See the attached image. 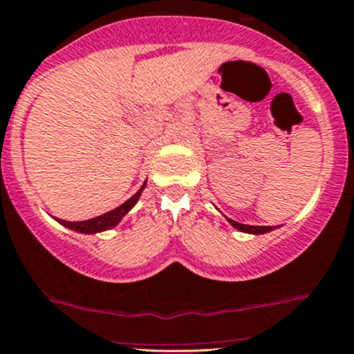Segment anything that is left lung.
<instances>
[{"mask_svg": "<svg viewBox=\"0 0 354 354\" xmlns=\"http://www.w3.org/2000/svg\"><path fill=\"white\" fill-rule=\"evenodd\" d=\"M229 223L234 227V229L241 230V232H248V234H265L277 229V227H272V225H246V223H239L236 222V220H230V218H229Z\"/></svg>", "mask_w": 354, "mask_h": 354, "instance_id": "8db88e82", "label": "left lung"}]
</instances>
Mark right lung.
I'll use <instances>...</instances> for the list:
<instances>
[{
	"mask_svg": "<svg viewBox=\"0 0 354 354\" xmlns=\"http://www.w3.org/2000/svg\"><path fill=\"white\" fill-rule=\"evenodd\" d=\"M145 187H146V182L141 185V189H139L132 198H129L127 201L124 203V205L111 209V212L104 213V215L96 216V218L84 220V222H68V220L58 218V222L62 223V225H65L66 229H72L75 230V232H82V234H96V232H103V230H108V229H113V227L117 225V223L120 222V220L124 218L132 208H134V205L138 203L139 196H141V192L145 191Z\"/></svg>",
	"mask_w": 354,
	"mask_h": 354,
	"instance_id": "obj_1",
	"label": "right lung"
}]
</instances>
